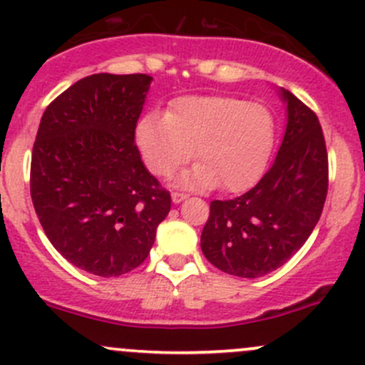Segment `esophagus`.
<instances>
[{"mask_svg":"<svg viewBox=\"0 0 365 365\" xmlns=\"http://www.w3.org/2000/svg\"><path fill=\"white\" fill-rule=\"evenodd\" d=\"M185 199H187V194H183V192H173V194H171V200H173L175 204L183 202Z\"/></svg>","mask_w":365,"mask_h":365,"instance_id":"34e87169","label":"esophagus"}]
</instances>
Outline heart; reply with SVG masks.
Instances as JSON below:
<instances>
[{"mask_svg":"<svg viewBox=\"0 0 365 365\" xmlns=\"http://www.w3.org/2000/svg\"><path fill=\"white\" fill-rule=\"evenodd\" d=\"M135 142L154 175L168 177L194 153L199 163L180 175L178 185L240 192L261 177L274 144V121L262 104L228 96H185L166 115L142 116Z\"/></svg>","mask_w":365,"mask_h":365,"instance_id":"obj_1","label":"heart"}]
</instances>
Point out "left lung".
Segmentation results:
<instances>
[{"instance_id":"left-lung-1","label":"left lung","mask_w":365,"mask_h":365,"mask_svg":"<svg viewBox=\"0 0 365 365\" xmlns=\"http://www.w3.org/2000/svg\"><path fill=\"white\" fill-rule=\"evenodd\" d=\"M287 130L276 159L244 195L212 200L200 249L212 266L261 278L283 266L311 237L328 194V153L316 113L290 91Z\"/></svg>"}]
</instances>
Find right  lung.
<instances>
[{
  "mask_svg": "<svg viewBox=\"0 0 365 365\" xmlns=\"http://www.w3.org/2000/svg\"><path fill=\"white\" fill-rule=\"evenodd\" d=\"M150 82L145 73L81 78L46 108L32 148L31 197L46 237L103 278L145 261L171 207L135 145Z\"/></svg>",
  "mask_w": 365,
  "mask_h": 365,
  "instance_id": "add662e5",
  "label": "right lung"
}]
</instances>
